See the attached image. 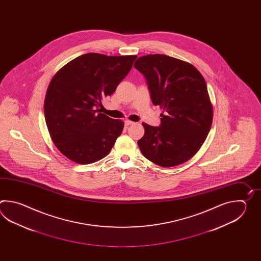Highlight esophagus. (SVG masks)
I'll return each mask as SVG.
<instances>
[{
    "mask_svg": "<svg viewBox=\"0 0 261 261\" xmlns=\"http://www.w3.org/2000/svg\"><path fill=\"white\" fill-rule=\"evenodd\" d=\"M133 124H134L133 121H130V120H125V125H126V126H129V125H133Z\"/></svg>",
    "mask_w": 261,
    "mask_h": 261,
    "instance_id": "obj_1",
    "label": "esophagus"
}]
</instances>
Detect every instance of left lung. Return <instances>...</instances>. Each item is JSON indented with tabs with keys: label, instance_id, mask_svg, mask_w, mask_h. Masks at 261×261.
Masks as SVG:
<instances>
[{
	"label": "left lung",
	"instance_id": "obj_1",
	"mask_svg": "<svg viewBox=\"0 0 261 261\" xmlns=\"http://www.w3.org/2000/svg\"><path fill=\"white\" fill-rule=\"evenodd\" d=\"M134 68L145 78L153 105L164 110L159 127L143 123L142 154L161 167L189 161L211 128L213 107L204 78L192 64L161 54L140 57Z\"/></svg>",
	"mask_w": 261,
	"mask_h": 261
}]
</instances>
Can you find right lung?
Segmentation results:
<instances>
[{"label": "right lung", "mask_w": 261, "mask_h": 261, "mask_svg": "<svg viewBox=\"0 0 261 261\" xmlns=\"http://www.w3.org/2000/svg\"><path fill=\"white\" fill-rule=\"evenodd\" d=\"M137 56L88 53L62 67L51 80L44 99L45 123L58 149L79 164L109 154L122 133V120L100 113L132 70Z\"/></svg>", "instance_id": "right-lung-1"}]
</instances>
